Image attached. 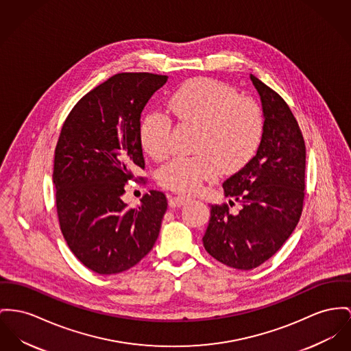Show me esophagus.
<instances>
[{"label":"esophagus","mask_w":351,"mask_h":351,"mask_svg":"<svg viewBox=\"0 0 351 351\" xmlns=\"http://www.w3.org/2000/svg\"><path fill=\"white\" fill-rule=\"evenodd\" d=\"M191 198L187 197V195H174V197H170L169 199V205L171 208H180L182 205H185L187 201H190Z\"/></svg>","instance_id":"obj_1"}]
</instances>
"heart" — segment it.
<instances>
[{
	"label": "heart",
	"mask_w": 351,
	"mask_h": 351,
	"mask_svg": "<svg viewBox=\"0 0 351 351\" xmlns=\"http://www.w3.org/2000/svg\"><path fill=\"white\" fill-rule=\"evenodd\" d=\"M167 110L181 122L198 128L193 157H177L158 171V182L170 190L193 193L218 173L242 169L263 138L265 117L256 99L239 95L232 85L208 77L191 78L167 99ZM171 121L150 112L141 122L143 152L156 161L171 153Z\"/></svg>",
	"instance_id": "obj_1"
}]
</instances>
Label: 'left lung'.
<instances>
[{"label":"left lung","instance_id":"1","mask_svg":"<svg viewBox=\"0 0 351 351\" xmlns=\"http://www.w3.org/2000/svg\"><path fill=\"white\" fill-rule=\"evenodd\" d=\"M265 116L257 154L222 187L229 204L211 205L204 246L218 262L252 270L273 257L300 222L304 204L306 146L300 125L280 94L253 74ZM235 202L241 205L230 213Z\"/></svg>","mask_w":351,"mask_h":351}]
</instances>
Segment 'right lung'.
Segmentation results:
<instances>
[{"label": "right lung", "instance_id": "add662e5", "mask_svg": "<svg viewBox=\"0 0 351 351\" xmlns=\"http://www.w3.org/2000/svg\"><path fill=\"white\" fill-rule=\"evenodd\" d=\"M166 81L153 73L114 74L85 94L62 125L53 169L60 229L71 253L94 273L133 267L158 238L164 193L150 190L134 209L122 194L137 180L133 171L145 169L141 113Z\"/></svg>", "mask_w": 351, "mask_h": 351}]
</instances>
